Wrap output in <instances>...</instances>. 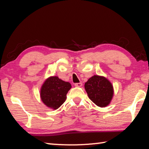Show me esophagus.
I'll return each instance as SVG.
<instances>
[{"label":"esophagus","mask_w":149,"mask_h":149,"mask_svg":"<svg viewBox=\"0 0 149 149\" xmlns=\"http://www.w3.org/2000/svg\"><path fill=\"white\" fill-rule=\"evenodd\" d=\"M74 85H75V86H76V87H81L82 86H83V83H75Z\"/></svg>","instance_id":"1"}]
</instances>
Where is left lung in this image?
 Wrapping results in <instances>:
<instances>
[{
  "label": "left lung",
  "mask_w": 149,
  "mask_h": 149,
  "mask_svg": "<svg viewBox=\"0 0 149 149\" xmlns=\"http://www.w3.org/2000/svg\"><path fill=\"white\" fill-rule=\"evenodd\" d=\"M84 88L89 99L99 107L107 106L113 99V85L104 76L93 75L85 83Z\"/></svg>",
  "instance_id": "1"
}]
</instances>
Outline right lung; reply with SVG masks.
Returning <instances> with one entry per match:
<instances>
[{"label":"right lung","mask_w":149,"mask_h":149,"mask_svg":"<svg viewBox=\"0 0 149 149\" xmlns=\"http://www.w3.org/2000/svg\"><path fill=\"white\" fill-rule=\"evenodd\" d=\"M72 86L68 82L57 76H51L44 81L40 89V98L49 108L58 109L66 99V94Z\"/></svg>","instance_id":"obj_1"}]
</instances>
